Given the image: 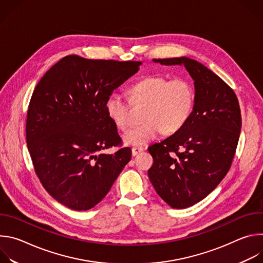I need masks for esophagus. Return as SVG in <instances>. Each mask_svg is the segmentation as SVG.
Segmentation results:
<instances>
[{
  "mask_svg": "<svg viewBox=\"0 0 263 263\" xmlns=\"http://www.w3.org/2000/svg\"><path fill=\"white\" fill-rule=\"evenodd\" d=\"M143 147H132V156L138 155L140 152L143 151Z\"/></svg>",
  "mask_w": 263,
  "mask_h": 263,
  "instance_id": "34e87169",
  "label": "esophagus"
}]
</instances>
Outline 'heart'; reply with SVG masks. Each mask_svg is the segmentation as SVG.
Instances as JSON below:
<instances>
[{"label":"heart","mask_w":263,"mask_h":263,"mask_svg":"<svg viewBox=\"0 0 263 263\" xmlns=\"http://www.w3.org/2000/svg\"><path fill=\"white\" fill-rule=\"evenodd\" d=\"M134 105H145L142 125L123 135L127 145L141 146L158 138L164 131L173 134L190 120L195 103V91L190 81L182 78L170 80L164 76H149L129 90ZM131 102L120 91H112L105 103L107 117L119 129L127 130L131 124Z\"/></svg>","instance_id":"1"}]
</instances>
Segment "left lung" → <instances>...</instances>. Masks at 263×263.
<instances>
[{
    "mask_svg": "<svg viewBox=\"0 0 263 263\" xmlns=\"http://www.w3.org/2000/svg\"><path fill=\"white\" fill-rule=\"evenodd\" d=\"M153 61L183 65L195 81L190 120L172 136L148 147L154 159L147 172L149 181L165 203L183 209L206 198L227 175L240 134V108L234 91L197 60L176 57Z\"/></svg>",
    "mask_w": 263,
    "mask_h": 263,
    "instance_id": "8db88e82",
    "label": "left lung"
}]
</instances>
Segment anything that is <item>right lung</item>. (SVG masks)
<instances>
[{"instance_id": "add662e5", "label": "right lung", "mask_w": 263, "mask_h": 263, "mask_svg": "<svg viewBox=\"0 0 263 263\" xmlns=\"http://www.w3.org/2000/svg\"><path fill=\"white\" fill-rule=\"evenodd\" d=\"M141 64L69 55L36 85L27 114V145L43 186L62 205L78 211L95 207L130 161V147L102 153L122 141L105 103Z\"/></svg>"}]
</instances>
